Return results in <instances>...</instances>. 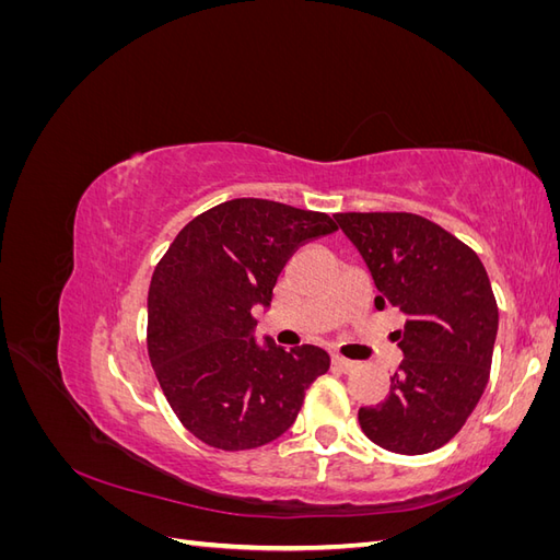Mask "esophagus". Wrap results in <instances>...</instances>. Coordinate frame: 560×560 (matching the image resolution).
I'll return each mask as SVG.
<instances>
[{
    "label": "esophagus",
    "mask_w": 560,
    "mask_h": 560,
    "mask_svg": "<svg viewBox=\"0 0 560 560\" xmlns=\"http://www.w3.org/2000/svg\"><path fill=\"white\" fill-rule=\"evenodd\" d=\"M331 364H334V369L343 371V374H350V371L358 369V362L346 360V358H341V354H334V358H331Z\"/></svg>",
    "instance_id": "1"
}]
</instances>
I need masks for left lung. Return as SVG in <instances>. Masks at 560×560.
<instances>
[{"mask_svg": "<svg viewBox=\"0 0 560 560\" xmlns=\"http://www.w3.org/2000/svg\"><path fill=\"white\" fill-rule=\"evenodd\" d=\"M378 287L376 308L404 317V352L385 401L360 409L362 432L385 451L442 448L479 404L493 360L498 303L477 252L411 212L334 217Z\"/></svg>", "mask_w": 560, "mask_h": 560, "instance_id": "obj_1", "label": "left lung"}]
</instances>
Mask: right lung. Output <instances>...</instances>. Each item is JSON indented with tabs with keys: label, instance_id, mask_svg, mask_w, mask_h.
Instances as JSON below:
<instances>
[{
	"label": "right lung",
	"instance_id": "add662e5",
	"mask_svg": "<svg viewBox=\"0 0 560 560\" xmlns=\"http://www.w3.org/2000/svg\"><path fill=\"white\" fill-rule=\"evenodd\" d=\"M325 212L264 198L226 200L186 224L159 261L147 299V348L163 395L202 444L247 451L292 428L311 383L329 371L317 346L257 343L294 249L334 233Z\"/></svg>",
	"mask_w": 560,
	"mask_h": 560
}]
</instances>
